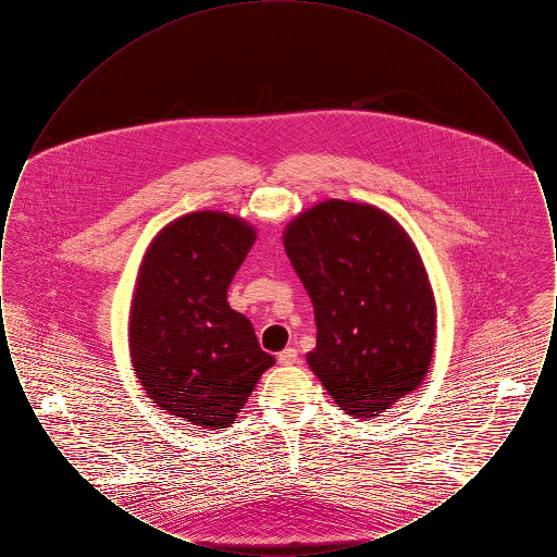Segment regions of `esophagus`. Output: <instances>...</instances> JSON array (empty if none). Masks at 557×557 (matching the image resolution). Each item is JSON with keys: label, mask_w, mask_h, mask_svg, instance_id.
Returning a JSON list of instances; mask_svg holds the SVG:
<instances>
[{"label": "esophagus", "mask_w": 557, "mask_h": 557, "mask_svg": "<svg viewBox=\"0 0 557 557\" xmlns=\"http://www.w3.org/2000/svg\"><path fill=\"white\" fill-rule=\"evenodd\" d=\"M277 361H280L282 366H292V363H296V361H298V350H296L294 346L284 348V350L277 355Z\"/></svg>", "instance_id": "obj_1"}]
</instances>
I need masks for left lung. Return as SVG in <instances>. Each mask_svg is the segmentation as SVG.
Listing matches in <instances>:
<instances>
[{"label": "left lung", "mask_w": 557, "mask_h": 557, "mask_svg": "<svg viewBox=\"0 0 557 557\" xmlns=\"http://www.w3.org/2000/svg\"><path fill=\"white\" fill-rule=\"evenodd\" d=\"M284 248L315 311L307 363L334 403L371 420L411 395L432 363L436 300L405 227L368 202L330 198L292 219Z\"/></svg>", "instance_id": "left-lung-1"}]
</instances>
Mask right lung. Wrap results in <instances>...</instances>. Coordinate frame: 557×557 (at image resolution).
I'll return each mask as SVG.
<instances>
[{
    "label": "right lung",
    "mask_w": 557,
    "mask_h": 557,
    "mask_svg": "<svg viewBox=\"0 0 557 557\" xmlns=\"http://www.w3.org/2000/svg\"><path fill=\"white\" fill-rule=\"evenodd\" d=\"M257 239L242 216L196 211L166 223L137 269L129 309L133 370L164 413L200 430L236 424L275 357L227 288Z\"/></svg>",
    "instance_id": "obj_1"
}]
</instances>
